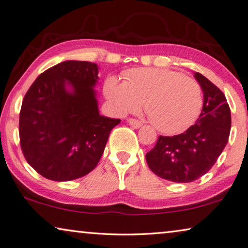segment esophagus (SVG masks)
<instances>
[{"label": "esophagus", "instance_id": "esophagus-1", "mask_svg": "<svg viewBox=\"0 0 248 248\" xmlns=\"http://www.w3.org/2000/svg\"><path fill=\"white\" fill-rule=\"evenodd\" d=\"M128 124L134 128H139V127L142 126V122H140L139 120H136V119H129Z\"/></svg>", "mask_w": 248, "mask_h": 248}]
</instances>
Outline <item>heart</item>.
I'll list each match as a JSON object with an SVG mask.
<instances>
[{"label": "heart", "mask_w": 248, "mask_h": 248, "mask_svg": "<svg viewBox=\"0 0 248 248\" xmlns=\"http://www.w3.org/2000/svg\"><path fill=\"white\" fill-rule=\"evenodd\" d=\"M125 82L108 76L104 93L119 115L135 112L144 102L155 127L166 134L188 128L199 117L203 104L199 82L167 68H133L124 73Z\"/></svg>", "instance_id": "b5f03b06"}]
</instances>
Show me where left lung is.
<instances>
[{"mask_svg": "<svg viewBox=\"0 0 248 248\" xmlns=\"http://www.w3.org/2000/svg\"><path fill=\"white\" fill-rule=\"evenodd\" d=\"M194 76L204 93L200 119L182 134L161 135L146 154L152 172L175 183L194 182L206 174L225 148L231 132V109L225 95L205 76Z\"/></svg>", "mask_w": 248, "mask_h": 248, "instance_id": "8db88e82", "label": "left lung"}]
</instances>
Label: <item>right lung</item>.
<instances>
[{
	"label": "right lung",
	"instance_id": "right-lung-1",
	"mask_svg": "<svg viewBox=\"0 0 248 248\" xmlns=\"http://www.w3.org/2000/svg\"><path fill=\"white\" fill-rule=\"evenodd\" d=\"M97 72L95 63L65 61L37 76L23 98L18 123L23 155L47 180L73 181L92 172L121 122L100 115L93 90Z\"/></svg>",
	"mask_w": 248,
	"mask_h": 248
}]
</instances>
